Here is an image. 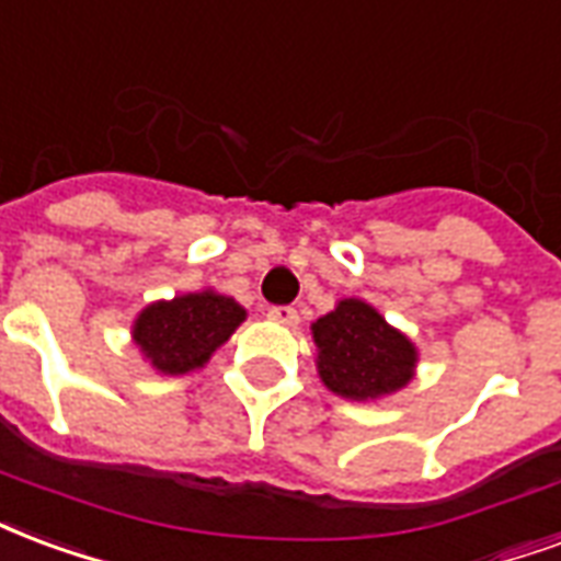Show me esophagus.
Instances as JSON below:
<instances>
[{"instance_id": "34e87169", "label": "esophagus", "mask_w": 561, "mask_h": 561, "mask_svg": "<svg viewBox=\"0 0 561 561\" xmlns=\"http://www.w3.org/2000/svg\"><path fill=\"white\" fill-rule=\"evenodd\" d=\"M267 318L276 323H285V327H294V323L300 321V314H297L294 306H273V309L267 312Z\"/></svg>"}]
</instances>
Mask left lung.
Returning <instances> with one entry per match:
<instances>
[{"label":"left lung","instance_id":"left-lung-1","mask_svg":"<svg viewBox=\"0 0 561 561\" xmlns=\"http://www.w3.org/2000/svg\"><path fill=\"white\" fill-rule=\"evenodd\" d=\"M318 371L335 396L368 401L396 392L416 368V347L363 300H342L312 323Z\"/></svg>","mask_w":561,"mask_h":561}]
</instances>
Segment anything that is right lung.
<instances>
[{
  "instance_id": "add662e5",
  "label": "right lung",
  "mask_w": 561,
  "mask_h": 561,
  "mask_svg": "<svg viewBox=\"0 0 561 561\" xmlns=\"http://www.w3.org/2000/svg\"><path fill=\"white\" fill-rule=\"evenodd\" d=\"M247 312L231 297L214 291L184 294L148 306L133 327V339L163 375H184L205 365L234 333Z\"/></svg>"
}]
</instances>
